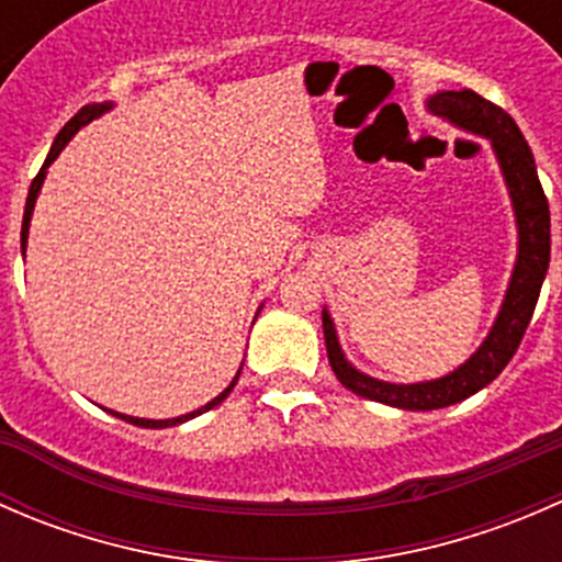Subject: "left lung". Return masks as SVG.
Returning a JSON list of instances; mask_svg holds the SVG:
<instances>
[{
    "mask_svg": "<svg viewBox=\"0 0 562 562\" xmlns=\"http://www.w3.org/2000/svg\"><path fill=\"white\" fill-rule=\"evenodd\" d=\"M427 105L435 116L446 119V122L457 124L462 130H470V133L486 135L492 140L503 176H506L508 192H512L514 212H517L519 255L506 302H503V310L497 315L495 326H492L490 337L459 370L440 378V381L396 386V383H383L370 375H361L359 370H353L345 361L331 317L323 310V337H326L328 364H331L339 383L353 391V394L383 402V405L391 407H402V411H438V407L454 405V402L468 400L475 391L490 386L517 353L549 269V203L547 195H543L541 181H538L532 151L527 146L525 135L519 133L517 122L501 105L490 103V100L470 92V89L438 92L435 98L427 100Z\"/></svg>",
    "mask_w": 562,
    "mask_h": 562,
    "instance_id": "obj_1",
    "label": "left lung"
}]
</instances>
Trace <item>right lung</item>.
Instances as JSON below:
<instances>
[{"instance_id":"1","label":"right lung","mask_w":562,"mask_h":562,"mask_svg":"<svg viewBox=\"0 0 562 562\" xmlns=\"http://www.w3.org/2000/svg\"><path fill=\"white\" fill-rule=\"evenodd\" d=\"M108 108H111V103H100V105H83L81 111L76 113V116L70 119V122L65 124V127L59 130V135H56V140H54V146H50V151H48V157H45V162H43V168H40V173L35 176V179H32V187H30V195H26V209H24V225H21V252H24L26 249V236H30V220H32V209H35V201H37V192H40V187H43V179H45V171H48V166L50 162L56 160V157H59V151L65 149L67 146V140L72 138V135L78 133V130L83 127V124L87 122H92V119H98L100 113H105ZM236 381H239V375L234 378V381H231V386L223 391V394L220 396H214L212 402H209V405H203V407H198V411H192V413H187V416H179V418H166V422H151V418H133V416H122V413H116L119 418H124V422L127 424H135V427H146V429H162V427H176V424H184V422H190V418H195V416H201V413H206V411H212L214 405H220V402L225 400V396L231 394V389L236 386ZM108 413H113V411H108Z\"/></svg>"}]
</instances>
